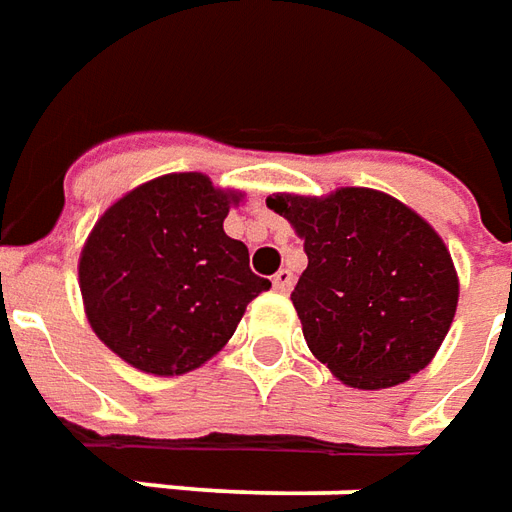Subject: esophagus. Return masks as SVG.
I'll list each match as a JSON object with an SVG mask.
<instances>
[{
	"label": "esophagus",
	"mask_w": 512,
	"mask_h": 512,
	"mask_svg": "<svg viewBox=\"0 0 512 512\" xmlns=\"http://www.w3.org/2000/svg\"><path fill=\"white\" fill-rule=\"evenodd\" d=\"M273 286L275 289H278V292H289V289H292V286H295V275H292V270H278V273L273 275Z\"/></svg>",
	"instance_id": "1"
}]
</instances>
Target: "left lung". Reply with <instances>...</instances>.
Returning a JSON list of instances; mask_svg holds the SVG:
<instances>
[{"label": "left lung", "instance_id": "obj_1", "mask_svg": "<svg viewBox=\"0 0 512 512\" xmlns=\"http://www.w3.org/2000/svg\"><path fill=\"white\" fill-rule=\"evenodd\" d=\"M267 206L303 239L292 303L308 350L364 391L400 386L436 358L458 308L449 248L424 217L369 187L275 192Z\"/></svg>", "mask_w": 512, "mask_h": 512}]
</instances>
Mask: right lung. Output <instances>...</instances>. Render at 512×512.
I'll list each match as a JSON object with an SVG mask.
<instances>
[{"label":"right lung","mask_w":512,"mask_h":512,"mask_svg":"<svg viewBox=\"0 0 512 512\" xmlns=\"http://www.w3.org/2000/svg\"><path fill=\"white\" fill-rule=\"evenodd\" d=\"M245 195L204 173H168L129 190L96 220L79 253L90 328L134 369L173 378L228 344L253 297L245 242L223 231Z\"/></svg>","instance_id":"right-lung-1"}]
</instances>
